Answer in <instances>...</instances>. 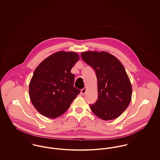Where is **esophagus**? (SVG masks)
Segmentation results:
<instances>
[{
    "instance_id": "34e87169",
    "label": "esophagus",
    "mask_w": 160,
    "mask_h": 160,
    "mask_svg": "<svg viewBox=\"0 0 160 160\" xmlns=\"http://www.w3.org/2000/svg\"><path fill=\"white\" fill-rule=\"evenodd\" d=\"M86 92H87V88H84L81 89V93H82L83 95H84V94L86 93Z\"/></svg>"
}]
</instances>
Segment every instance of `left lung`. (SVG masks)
<instances>
[{"instance_id": "1", "label": "left lung", "mask_w": 160, "mask_h": 160, "mask_svg": "<svg viewBox=\"0 0 160 160\" xmlns=\"http://www.w3.org/2000/svg\"><path fill=\"white\" fill-rule=\"evenodd\" d=\"M81 57L94 70L98 80V98L89 104L92 112L103 120L118 118L132 96L131 83L123 64L106 52L88 51L82 53Z\"/></svg>"}]
</instances>
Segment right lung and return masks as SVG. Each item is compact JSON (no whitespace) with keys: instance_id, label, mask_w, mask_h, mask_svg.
<instances>
[{"instance_id":"obj_1","label":"right lung","mask_w":160,"mask_h":160,"mask_svg":"<svg viewBox=\"0 0 160 160\" xmlns=\"http://www.w3.org/2000/svg\"><path fill=\"white\" fill-rule=\"evenodd\" d=\"M75 52H58L45 59L31 80V101L42 115L50 118L62 115L80 91L73 87L75 75L71 71L78 61Z\"/></svg>"}]
</instances>
